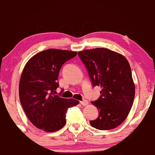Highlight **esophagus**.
<instances>
[{"instance_id":"1","label":"esophagus","mask_w":155,"mask_h":155,"mask_svg":"<svg viewBox=\"0 0 155 155\" xmlns=\"http://www.w3.org/2000/svg\"><path fill=\"white\" fill-rule=\"evenodd\" d=\"M81 104L83 106H86L88 104V101H87V100H84V101H80Z\"/></svg>"}]
</instances>
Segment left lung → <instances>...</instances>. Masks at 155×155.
<instances>
[{"label": "left lung", "instance_id": "obj_1", "mask_svg": "<svg viewBox=\"0 0 155 155\" xmlns=\"http://www.w3.org/2000/svg\"><path fill=\"white\" fill-rule=\"evenodd\" d=\"M94 87H101V96L91 104L99 110L93 127L110 130L126 119L132 107L135 86L128 61L120 54L107 48H94L78 52Z\"/></svg>", "mask_w": 155, "mask_h": 155}]
</instances>
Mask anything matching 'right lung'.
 Masks as SVG:
<instances>
[{
	"instance_id": "right-lung-1",
	"label": "right lung",
	"mask_w": 155,
	"mask_h": 155,
	"mask_svg": "<svg viewBox=\"0 0 155 155\" xmlns=\"http://www.w3.org/2000/svg\"><path fill=\"white\" fill-rule=\"evenodd\" d=\"M76 51L48 49L34 55L25 64L19 84V97L30 121L36 127L54 132L66 124V112L78 101L55 95L62 65Z\"/></svg>"
}]
</instances>
